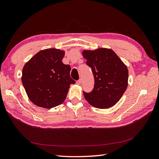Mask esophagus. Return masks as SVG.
<instances>
[{
  "label": "esophagus",
  "mask_w": 159,
  "mask_h": 159,
  "mask_svg": "<svg viewBox=\"0 0 159 159\" xmlns=\"http://www.w3.org/2000/svg\"><path fill=\"white\" fill-rule=\"evenodd\" d=\"M76 84H78V85H81V80H80L78 81H76Z\"/></svg>",
  "instance_id": "34e87169"
}]
</instances>
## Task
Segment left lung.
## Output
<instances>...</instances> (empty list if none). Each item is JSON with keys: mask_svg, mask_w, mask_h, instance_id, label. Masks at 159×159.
<instances>
[{"mask_svg": "<svg viewBox=\"0 0 159 159\" xmlns=\"http://www.w3.org/2000/svg\"><path fill=\"white\" fill-rule=\"evenodd\" d=\"M83 57L92 68L94 87L89 93L84 92L90 105L100 109L109 108L122 98L128 86V70L126 66L113 50L99 48L84 50Z\"/></svg>", "mask_w": 159, "mask_h": 159, "instance_id": "8db88e82", "label": "left lung"}]
</instances>
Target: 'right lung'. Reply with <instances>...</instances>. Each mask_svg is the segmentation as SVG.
<instances>
[{
	"label": "right lung",
	"instance_id": "right-lung-1",
	"mask_svg": "<svg viewBox=\"0 0 159 159\" xmlns=\"http://www.w3.org/2000/svg\"><path fill=\"white\" fill-rule=\"evenodd\" d=\"M65 51L50 48L39 51L23 68L21 81L27 96L34 104L52 108L66 100L71 84V67L62 59Z\"/></svg>",
	"mask_w": 159,
	"mask_h": 159
}]
</instances>
